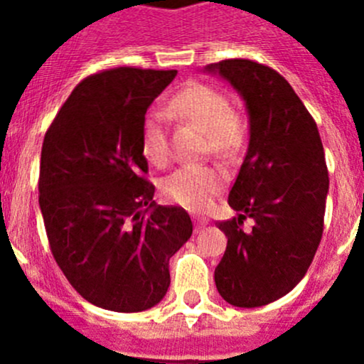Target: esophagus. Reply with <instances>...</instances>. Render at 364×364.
Here are the masks:
<instances>
[{
	"mask_svg": "<svg viewBox=\"0 0 364 364\" xmlns=\"http://www.w3.org/2000/svg\"><path fill=\"white\" fill-rule=\"evenodd\" d=\"M193 223H196V232H199L203 227L208 225V220L203 218V216H196V218H193Z\"/></svg>",
	"mask_w": 364,
	"mask_h": 364,
	"instance_id": "1",
	"label": "esophagus"
}]
</instances>
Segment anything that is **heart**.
<instances>
[{"mask_svg":"<svg viewBox=\"0 0 364 364\" xmlns=\"http://www.w3.org/2000/svg\"><path fill=\"white\" fill-rule=\"evenodd\" d=\"M171 109L183 119L192 121L208 135L211 151L220 156H232L245 141L243 123L232 111L229 98L205 84H192L172 100ZM142 155L151 164L161 165L168 156L165 116L149 111L141 128ZM222 171L204 165H183L161 183L165 197L188 209H203L223 186Z\"/></svg>","mask_w":364,"mask_h":364,"instance_id":"obj_1","label":"heart"}]
</instances>
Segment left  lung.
<instances>
[{"label": "left lung", "mask_w": 364, "mask_h": 364, "mask_svg": "<svg viewBox=\"0 0 364 364\" xmlns=\"http://www.w3.org/2000/svg\"><path fill=\"white\" fill-rule=\"evenodd\" d=\"M204 70L237 91L250 121L247 156L229 193L237 216L216 223L227 248L215 284L234 306H264L303 280L321 243L329 192L324 148L314 117L277 70L250 60ZM247 218L254 223L245 231Z\"/></svg>", "instance_id": "left-lung-1"}]
</instances>
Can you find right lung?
I'll use <instances>...</instances> for the list:
<instances>
[{
    "instance_id": "add662e5",
    "label": "right lung",
    "mask_w": 364,
    "mask_h": 364,
    "mask_svg": "<svg viewBox=\"0 0 364 364\" xmlns=\"http://www.w3.org/2000/svg\"><path fill=\"white\" fill-rule=\"evenodd\" d=\"M178 70L119 67L87 77L42 146L38 203L50 252L72 287L104 310L159 304L168 260L192 236L178 205H156L141 149L146 111Z\"/></svg>"
}]
</instances>
